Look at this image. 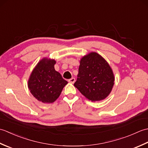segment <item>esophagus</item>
<instances>
[{"label": "esophagus", "mask_w": 148, "mask_h": 148, "mask_svg": "<svg viewBox=\"0 0 148 148\" xmlns=\"http://www.w3.org/2000/svg\"><path fill=\"white\" fill-rule=\"evenodd\" d=\"M75 78L74 77H72V78H71V79H69V80H68V81L69 83H74V82H75Z\"/></svg>", "instance_id": "1"}]
</instances>
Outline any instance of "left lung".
Here are the masks:
<instances>
[{"instance_id": "1", "label": "left lung", "mask_w": 148, "mask_h": 148, "mask_svg": "<svg viewBox=\"0 0 148 148\" xmlns=\"http://www.w3.org/2000/svg\"><path fill=\"white\" fill-rule=\"evenodd\" d=\"M114 81L108 63L98 53L92 52L81 58L74 85L88 100L99 101L111 93Z\"/></svg>"}]
</instances>
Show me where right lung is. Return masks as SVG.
Instances as JSON below:
<instances>
[{"label":"right lung","instance_id":"1","mask_svg":"<svg viewBox=\"0 0 148 148\" xmlns=\"http://www.w3.org/2000/svg\"><path fill=\"white\" fill-rule=\"evenodd\" d=\"M55 63L54 60L42 59L34 68L28 82L32 95L43 103L55 102L68 83L55 71Z\"/></svg>","mask_w":148,"mask_h":148}]
</instances>
